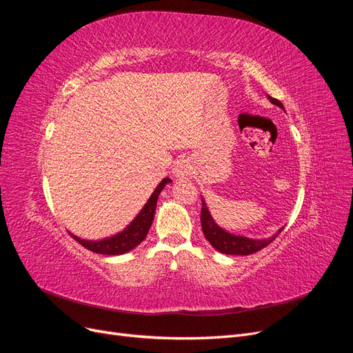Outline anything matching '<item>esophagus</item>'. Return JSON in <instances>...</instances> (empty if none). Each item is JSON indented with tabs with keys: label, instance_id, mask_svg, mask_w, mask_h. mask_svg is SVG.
I'll use <instances>...</instances> for the list:
<instances>
[{
	"label": "esophagus",
	"instance_id": "obj_1",
	"mask_svg": "<svg viewBox=\"0 0 353 353\" xmlns=\"http://www.w3.org/2000/svg\"><path fill=\"white\" fill-rule=\"evenodd\" d=\"M190 170H191V163L188 159H179L176 160V162L174 163V168H172V174L175 178H179V179H184L190 175Z\"/></svg>",
	"mask_w": 353,
	"mask_h": 353
}]
</instances>
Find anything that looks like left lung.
<instances>
[{
    "label": "left lung",
    "mask_w": 353,
    "mask_h": 353,
    "mask_svg": "<svg viewBox=\"0 0 353 353\" xmlns=\"http://www.w3.org/2000/svg\"><path fill=\"white\" fill-rule=\"evenodd\" d=\"M268 99L272 104L279 105L280 109L284 110V105L281 104V101L270 97V95H268ZM200 221H201L203 234H205L206 240L212 244V248H215L221 253L236 254V256L252 254L254 252H258V250L266 248V245H268L272 240H275V237L283 231V228H280L279 231L272 234V236L268 237V239H249V237H244V236H236V234H231L227 230H223L222 227L218 225L215 219L212 218L209 208H208L206 201L203 197H201V216H200Z\"/></svg>",
    "instance_id": "1"
}]
</instances>
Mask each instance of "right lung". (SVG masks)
<instances>
[{
	"instance_id": "right-lung-1",
	"label": "right lung",
	"mask_w": 353,
	"mask_h": 353,
	"mask_svg": "<svg viewBox=\"0 0 353 353\" xmlns=\"http://www.w3.org/2000/svg\"><path fill=\"white\" fill-rule=\"evenodd\" d=\"M169 183H172V179L170 178H163L162 181H160L159 185L152 193V196L148 197L147 203L140 210V213H138L130 225L125 227L122 231L113 234V236H110V237L101 239V240H85V239H81L70 232L72 237L74 240H78V243H81L83 248H87L88 250L100 253V254H113V256L123 254L126 252L135 249L137 245L145 239L148 230H150L153 219H154V212H156V206H157L159 194L162 193V190Z\"/></svg>"
}]
</instances>
